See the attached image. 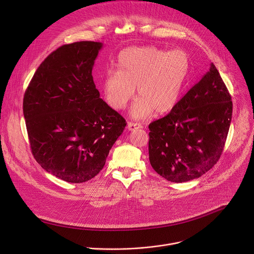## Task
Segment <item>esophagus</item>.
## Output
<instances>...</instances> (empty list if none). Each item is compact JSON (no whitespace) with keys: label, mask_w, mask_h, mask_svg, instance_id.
<instances>
[{"label":"esophagus","mask_w":254,"mask_h":254,"mask_svg":"<svg viewBox=\"0 0 254 254\" xmlns=\"http://www.w3.org/2000/svg\"><path fill=\"white\" fill-rule=\"evenodd\" d=\"M141 127H142V125L139 124V123H132V122H130V123L127 124V129L128 130H134L136 128H141Z\"/></svg>","instance_id":"obj_1"}]
</instances>
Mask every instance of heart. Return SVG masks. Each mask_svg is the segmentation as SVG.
<instances>
[{"instance_id": "obj_1", "label": "heart", "mask_w": 254, "mask_h": 254, "mask_svg": "<svg viewBox=\"0 0 254 254\" xmlns=\"http://www.w3.org/2000/svg\"><path fill=\"white\" fill-rule=\"evenodd\" d=\"M118 68L105 73L106 101L113 109L122 110L132 99L136 87L139 98L130 113L135 119H143L153 111L164 114L174 108L188 76L190 59L182 50L130 47L119 55Z\"/></svg>"}]
</instances>
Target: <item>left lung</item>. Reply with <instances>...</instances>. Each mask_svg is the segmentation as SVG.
<instances>
[{
    "label": "left lung",
    "instance_id": "8db88e82",
    "mask_svg": "<svg viewBox=\"0 0 254 254\" xmlns=\"http://www.w3.org/2000/svg\"><path fill=\"white\" fill-rule=\"evenodd\" d=\"M232 97L213 63L172 111L149 125V161L161 177L185 183L220 159L228 136Z\"/></svg>",
    "mask_w": 254,
    "mask_h": 254
}]
</instances>
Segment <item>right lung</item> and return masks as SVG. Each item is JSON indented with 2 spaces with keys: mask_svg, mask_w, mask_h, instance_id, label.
<instances>
[{
  "mask_svg": "<svg viewBox=\"0 0 254 254\" xmlns=\"http://www.w3.org/2000/svg\"><path fill=\"white\" fill-rule=\"evenodd\" d=\"M103 44L63 45L42 62L23 97L30 148L37 163L72 184L94 178L123 133L126 120L100 98L92 68Z\"/></svg>",
  "mask_w": 254,
  "mask_h": 254,
  "instance_id": "add662e5",
  "label": "right lung"
}]
</instances>
